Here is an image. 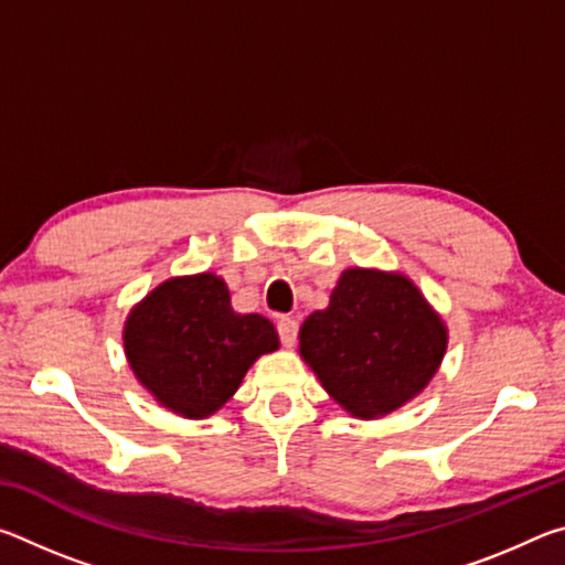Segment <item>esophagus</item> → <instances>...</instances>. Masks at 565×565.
<instances>
[{
    "label": "esophagus",
    "mask_w": 565,
    "mask_h": 565,
    "mask_svg": "<svg viewBox=\"0 0 565 565\" xmlns=\"http://www.w3.org/2000/svg\"><path fill=\"white\" fill-rule=\"evenodd\" d=\"M276 331H279V339L286 349H291L296 343V333H299V323H296L294 319H279V323H276Z\"/></svg>",
    "instance_id": "esophagus-1"
}]
</instances>
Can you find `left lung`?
Wrapping results in <instances>:
<instances>
[{
	"label": "left lung",
	"instance_id": "8db88e82",
	"mask_svg": "<svg viewBox=\"0 0 565 565\" xmlns=\"http://www.w3.org/2000/svg\"><path fill=\"white\" fill-rule=\"evenodd\" d=\"M448 327L401 271L343 269L327 309L306 317L299 353L323 391L361 420L394 414L436 376Z\"/></svg>",
	"mask_w": 565,
	"mask_h": 565
}]
</instances>
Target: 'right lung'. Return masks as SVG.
<instances>
[{
    "label": "right lung",
    "mask_w": 565,
    "mask_h": 565,
    "mask_svg": "<svg viewBox=\"0 0 565 565\" xmlns=\"http://www.w3.org/2000/svg\"><path fill=\"white\" fill-rule=\"evenodd\" d=\"M124 356L147 394L181 418H209L232 398L246 371L279 349L262 313H238L212 271L171 276L131 306Z\"/></svg>",
    "instance_id": "add662e5"
}]
</instances>
